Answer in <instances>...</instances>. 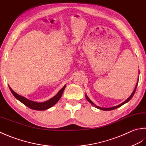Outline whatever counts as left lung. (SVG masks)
Segmentation results:
<instances>
[{
    "label": "left lung",
    "instance_id": "1",
    "mask_svg": "<svg viewBox=\"0 0 146 146\" xmlns=\"http://www.w3.org/2000/svg\"><path fill=\"white\" fill-rule=\"evenodd\" d=\"M138 81H139V79H138V80H137V84H136V86H135V89H134V90L133 91V92H132V93L131 94V95H130V97L128 98V99H127L124 102H123V103H121V104H120V105H117V106H113V107H111V108H102V107H100V106H97V105H95V104L92 102V101H91V100L90 99V98H88V96H87V95L86 94V99H87V100L89 102H90L92 105H93L94 107H96V108H98V109H100V110H105V111H109V110H115V109H117V108H119V107H120L121 106H122L123 105H124V104H125L126 103H127V102H129V100L131 99V98L133 97V94H135V90H136V88H137V84H138Z\"/></svg>",
    "mask_w": 146,
    "mask_h": 146
}]
</instances>
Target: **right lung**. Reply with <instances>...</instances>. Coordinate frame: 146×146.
<instances>
[{
  "label": "right lung",
  "instance_id": "obj_1",
  "mask_svg": "<svg viewBox=\"0 0 146 146\" xmlns=\"http://www.w3.org/2000/svg\"><path fill=\"white\" fill-rule=\"evenodd\" d=\"M65 86L66 85H65L64 87L58 91V93L56 94L55 96H53V98H51V99L48 100V101H46V102H41V103L33 102V101L29 100L27 99V98L21 96V95L17 94L16 92H14L13 90H12L9 86V89L12 94H13L14 95V96L16 98L17 100H18L20 102H21L22 103L24 104V105L32 110L41 111V110H45L51 108V107H52L53 105H55V104L58 102V100L60 99L62 93H63V92L65 90Z\"/></svg>",
  "mask_w": 146,
  "mask_h": 146
}]
</instances>
